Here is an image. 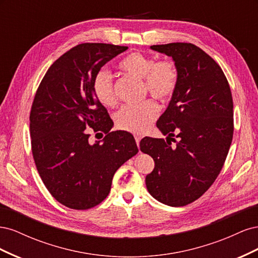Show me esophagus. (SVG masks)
Listing matches in <instances>:
<instances>
[{"instance_id":"1","label":"esophagus","mask_w":258,"mask_h":258,"mask_svg":"<svg viewBox=\"0 0 258 258\" xmlns=\"http://www.w3.org/2000/svg\"><path fill=\"white\" fill-rule=\"evenodd\" d=\"M135 139H136L137 145L139 146V145H140V141H141V136H140V135H136V136H135Z\"/></svg>"}]
</instances>
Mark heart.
<instances>
[{"label": "heart", "instance_id": "obj_1", "mask_svg": "<svg viewBox=\"0 0 258 258\" xmlns=\"http://www.w3.org/2000/svg\"><path fill=\"white\" fill-rule=\"evenodd\" d=\"M119 68L131 75L143 80L144 90L159 101H166L173 95L177 86L178 74L171 61H157L141 52H131L119 62ZM93 95L101 104L113 106L116 97L112 75L104 69L95 74L91 82ZM158 115L153 101H144L138 105H126L116 114L117 127L134 134H142Z\"/></svg>", "mask_w": 258, "mask_h": 258}]
</instances>
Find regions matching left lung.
<instances>
[{
    "label": "left lung",
    "instance_id": "obj_1",
    "mask_svg": "<svg viewBox=\"0 0 258 258\" xmlns=\"http://www.w3.org/2000/svg\"><path fill=\"white\" fill-rule=\"evenodd\" d=\"M151 49L173 59L178 80L156 123L167 141L146 137L140 142V150L155 161L145 183L161 204L183 207L200 198L224 166L233 135L231 91L221 67L194 44L153 45ZM171 141L177 144L171 147Z\"/></svg>",
    "mask_w": 258,
    "mask_h": 258
}]
</instances>
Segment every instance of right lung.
I'll return each instance as SVG.
<instances>
[{
    "mask_svg": "<svg viewBox=\"0 0 258 258\" xmlns=\"http://www.w3.org/2000/svg\"><path fill=\"white\" fill-rule=\"evenodd\" d=\"M127 46L85 43L57 59L38 86L30 113L31 146L36 169L51 196L70 209L87 210L111 190L121 165L139 152L126 131H111L113 120L91 89L93 76ZM103 131L90 145L85 130Z\"/></svg>",
    "mask_w": 258,
    "mask_h": 258,
    "instance_id": "obj_1",
    "label": "right lung"
}]
</instances>
